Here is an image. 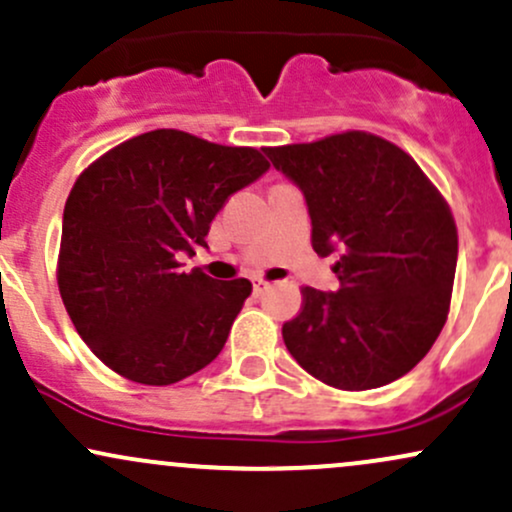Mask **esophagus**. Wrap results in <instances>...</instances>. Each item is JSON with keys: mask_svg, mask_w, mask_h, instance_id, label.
<instances>
[{"mask_svg": "<svg viewBox=\"0 0 512 512\" xmlns=\"http://www.w3.org/2000/svg\"><path fill=\"white\" fill-rule=\"evenodd\" d=\"M268 290V282L261 280V278H254V294L258 297V294H263Z\"/></svg>", "mask_w": 512, "mask_h": 512, "instance_id": "1", "label": "esophagus"}]
</instances>
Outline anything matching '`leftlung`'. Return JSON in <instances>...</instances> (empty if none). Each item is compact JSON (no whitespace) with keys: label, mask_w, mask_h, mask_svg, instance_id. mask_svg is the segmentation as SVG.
Returning a JSON list of instances; mask_svg holds the SVG:
<instances>
[{"label":"left lung","mask_w":512,"mask_h":512,"mask_svg":"<svg viewBox=\"0 0 512 512\" xmlns=\"http://www.w3.org/2000/svg\"><path fill=\"white\" fill-rule=\"evenodd\" d=\"M302 189L318 256L338 251V292L302 290L282 340L340 390L398 381L446 326L458 230L446 198L405 150L366 131L263 148Z\"/></svg>","instance_id":"8db88e82"}]
</instances>
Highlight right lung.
Segmentation results:
<instances>
[{
    "instance_id": "1",
    "label": "right lung",
    "mask_w": 512,
    "mask_h": 512,
    "mask_svg": "<svg viewBox=\"0 0 512 512\" xmlns=\"http://www.w3.org/2000/svg\"><path fill=\"white\" fill-rule=\"evenodd\" d=\"M256 148L155 129L107 150L64 206L57 285L71 323L102 364L143 386L208 366L251 282L182 273L218 210L268 170Z\"/></svg>"
}]
</instances>
